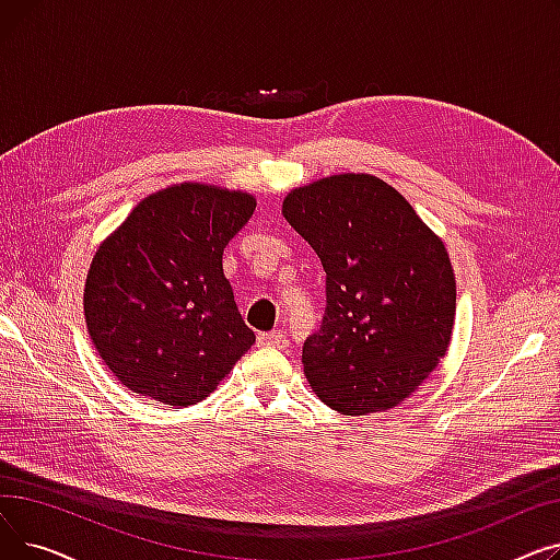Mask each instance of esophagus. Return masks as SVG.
<instances>
[{"mask_svg":"<svg viewBox=\"0 0 560 560\" xmlns=\"http://www.w3.org/2000/svg\"><path fill=\"white\" fill-rule=\"evenodd\" d=\"M258 345L260 347H277L283 349L288 345L283 331H270V334H258Z\"/></svg>","mask_w":560,"mask_h":560,"instance_id":"obj_1","label":"esophagus"}]
</instances>
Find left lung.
Returning <instances> with one entry per match:
<instances>
[{
  "mask_svg": "<svg viewBox=\"0 0 560 560\" xmlns=\"http://www.w3.org/2000/svg\"><path fill=\"white\" fill-rule=\"evenodd\" d=\"M283 218L327 272L325 317L302 349L313 393L342 416L395 408L452 340L456 277L445 243L372 174L290 190Z\"/></svg>",
  "mask_w": 560,
  "mask_h": 560,
  "instance_id": "left-lung-1",
  "label": "left lung"
}]
</instances>
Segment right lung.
<instances>
[{
    "label": "right lung",
    "instance_id": "1",
    "mask_svg": "<svg viewBox=\"0 0 560 560\" xmlns=\"http://www.w3.org/2000/svg\"><path fill=\"white\" fill-rule=\"evenodd\" d=\"M254 209L249 192L176 184L144 197L100 245L83 313L122 386L190 406L254 345L222 270L224 247Z\"/></svg>",
    "mask_w": 560,
    "mask_h": 560
}]
</instances>
